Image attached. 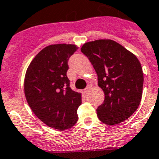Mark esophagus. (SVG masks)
<instances>
[{"instance_id":"obj_1","label":"esophagus","mask_w":159,"mask_h":159,"mask_svg":"<svg viewBox=\"0 0 159 159\" xmlns=\"http://www.w3.org/2000/svg\"><path fill=\"white\" fill-rule=\"evenodd\" d=\"M90 88H91V86H90V85H88V86L86 87V89H85V90H84V91L86 92V93H87V92L90 90Z\"/></svg>"}]
</instances>
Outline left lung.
<instances>
[{
	"mask_svg": "<svg viewBox=\"0 0 159 159\" xmlns=\"http://www.w3.org/2000/svg\"><path fill=\"white\" fill-rule=\"evenodd\" d=\"M82 52L90 60L98 75V85L105 98L97 116L107 125L120 124L135 112L142 96L144 77L135 55L111 39L86 43Z\"/></svg>",
	"mask_w": 159,
	"mask_h": 159,
	"instance_id": "obj_1",
	"label": "left lung"
}]
</instances>
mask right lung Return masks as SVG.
I'll return each instance as SVG.
<instances>
[{"mask_svg":"<svg viewBox=\"0 0 159 159\" xmlns=\"http://www.w3.org/2000/svg\"><path fill=\"white\" fill-rule=\"evenodd\" d=\"M77 50L74 44L49 45L35 56L26 70V101L34 115L52 129H68L78 120L82 94L70 88L66 75L69 57Z\"/></svg>","mask_w":159,"mask_h":159,"instance_id":"obj_1","label":"right lung"}]
</instances>
